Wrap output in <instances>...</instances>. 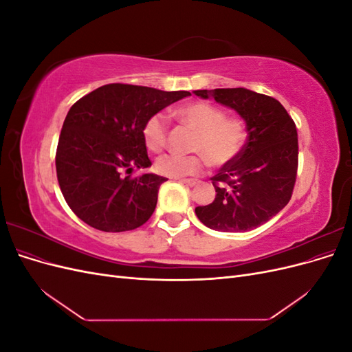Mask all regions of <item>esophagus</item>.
<instances>
[{
	"label": "esophagus",
	"instance_id": "34e87169",
	"mask_svg": "<svg viewBox=\"0 0 352 352\" xmlns=\"http://www.w3.org/2000/svg\"><path fill=\"white\" fill-rule=\"evenodd\" d=\"M180 182H182L184 185H188V186H195L198 182L197 180H194V179H179Z\"/></svg>",
	"mask_w": 352,
	"mask_h": 352
}]
</instances>
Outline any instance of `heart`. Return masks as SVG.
<instances>
[{"label":"heart","mask_w":352,"mask_h":352,"mask_svg":"<svg viewBox=\"0 0 352 352\" xmlns=\"http://www.w3.org/2000/svg\"><path fill=\"white\" fill-rule=\"evenodd\" d=\"M180 120L192 126L197 135L189 155L166 154L155 162L160 175L182 177L198 175L208 162L211 166H225L235 160L248 140V129L239 117H226V113L210 102H190L175 113ZM144 142L153 153L164 150L168 135L167 117L155 113L144 126Z\"/></svg>","instance_id":"1"}]
</instances>
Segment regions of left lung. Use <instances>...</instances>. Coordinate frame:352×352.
<instances>
[{
	"label": "left lung",
	"mask_w": 352,
	"mask_h": 352,
	"mask_svg": "<svg viewBox=\"0 0 352 352\" xmlns=\"http://www.w3.org/2000/svg\"><path fill=\"white\" fill-rule=\"evenodd\" d=\"M235 110L247 123L248 140L239 155L211 182L216 198L195 208L197 217L219 232H247L261 226L289 202L298 170V133L292 117L269 95L245 88L201 89Z\"/></svg>",
	"instance_id": "1"
}]
</instances>
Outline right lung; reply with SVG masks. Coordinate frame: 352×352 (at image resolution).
Returning <instances> with one entry per match:
<instances>
[{
	"label": "right lung",
	"mask_w": 352,
	"mask_h": 352,
	"mask_svg": "<svg viewBox=\"0 0 352 352\" xmlns=\"http://www.w3.org/2000/svg\"><path fill=\"white\" fill-rule=\"evenodd\" d=\"M189 95L110 83L72 105L61 127L56 168L74 214L102 232L133 230L153 216L160 185L167 179L124 175L151 166L142 135L146 120Z\"/></svg>",
	"instance_id": "add662e5"
}]
</instances>
